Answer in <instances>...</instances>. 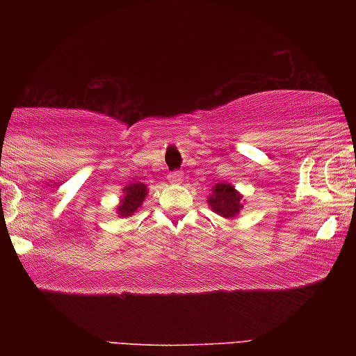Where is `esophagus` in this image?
<instances>
[{"instance_id":"34e87169","label":"esophagus","mask_w":356,"mask_h":356,"mask_svg":"<svg viewBox=\"0 0 356 356\" xmlns=\"http://www.w3.org/2000/svg\"><path fill=\"white\" fill-rule=\"evenodd\" d=\"M184 179V173L183 172H172L168 175V181L173 183V184H179L183 183Z\"/></svg>"}]
</instances>
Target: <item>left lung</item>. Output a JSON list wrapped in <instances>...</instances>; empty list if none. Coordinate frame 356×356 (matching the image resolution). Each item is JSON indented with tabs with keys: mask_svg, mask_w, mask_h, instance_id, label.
Segmentation results:
<instances>
[{
	"mask_svg": "<svg viewBox=\"0 0 356 356\" xmlns=\"http://www.w3.org/2000/svg\"><path fill=\"white\" fill-rule=\"evenodd\" d=\"M211 194L207 196V204L213 212L227 218V220H235L240 216L243 204V194L236 191L235 186L230 183H217L211 189Z\"/></svg>",
	"mask_w": 356,
	"mask_h": 356,
	"instance_id": "left-lung-1",
	"label": "left lung"
}]
</instances>
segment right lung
Returning <instances> with one entry per match:
<instances>
[{"instance_id":"add662e5","label":"right lung","mask_w":356,"mask_h":356,"mask_svg":"<svg viewBox=\"0 0 356 356\" xmlns=\"http://www.w3.org/2000/svg\"><path fill=\"white\" fill-rule=\"evenodd\" d=\"M149 194L147 184L134 181L131 184H126L123 188V196L120 199V204L116 206V213L118 217L126 218L134 216V212H138L140 207H143V202L145 201Z\"/></svg>"}]
</instances>
